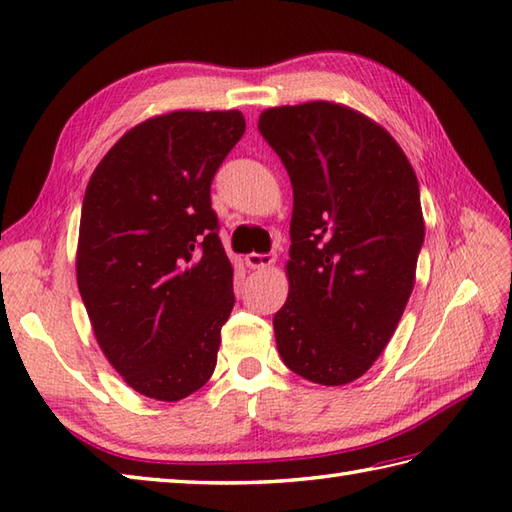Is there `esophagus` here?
<instances>
[{"mask_svg":"<svg viewBox=\"0 0 512 512\" xmlns=\"http://www.w3.org/2000/svg\"><path fill=\"white\" fill-rule=\"evenodd\" d=\"M275 262H277V255L275 253H266V255L250 253V255H246V264H248V268H253V270L270 268Z\"/></svg>","mask_w":512,"mask_h":512,"instance_id":"esophagus-1","label":"esophagus"}]
</instances>
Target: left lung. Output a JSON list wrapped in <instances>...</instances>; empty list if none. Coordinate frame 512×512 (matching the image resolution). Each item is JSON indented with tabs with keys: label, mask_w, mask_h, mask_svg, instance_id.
Listing matches in <instances>:
<instances>
[{
	"label": "left lung",
	"mask_w": 512,
	"mask_h": 512,
	"mask_svg": "<svg viewBox=\"0 0 512 512\" xmlns=\"http://www.w3.org/2000/svg\"><path fill=\"white\" fill-rule=\"evenodd\" d=\"M257 127L295 200L277 350L301 378L347 385L383 354L416 284V171L383 125L341 103L268 107Z\"/></svg>",
	"instance_id": "1"
}]
</instances>
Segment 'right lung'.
<instances>
[{
	"mask_svg": "<svg viewBox=\"0 0 512 512\" xmlns=\"http://www.w3.org/2000/svg\"><path fill=\"white\" fill-rule=\"evenodd\" d=\"M244 132L239 110L151 116L85 189L76 284L101 352L147 398H187L215 369L235 297L211 180Z\"/></svg>",
	"mask_w": 512,
	"mask_h": 512,
	"instance_id": "1",
	"label": "right lung"
}]
</instances>
